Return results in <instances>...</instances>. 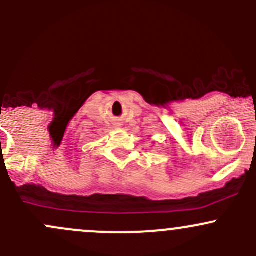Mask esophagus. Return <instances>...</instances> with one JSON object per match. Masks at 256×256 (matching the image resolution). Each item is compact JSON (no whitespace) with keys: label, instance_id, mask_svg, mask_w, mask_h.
Instances as JSON below:
<instances>
[{"label":"esophagus","instance_id":"obj_1","mask_svg":"<svg viewBox=\"0 0 256 256\" xmlns=\"http://www.w3.org/2000/svg\"><path fill=\"white\" fill-rule=\"evenodd\" d=\"M116 126H120V125H116Z\"/></svg>","mask_w":256,"mask_h":256}]
</instances>
